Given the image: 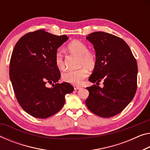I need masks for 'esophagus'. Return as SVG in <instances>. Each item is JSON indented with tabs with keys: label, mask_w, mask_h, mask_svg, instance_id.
Wrapping results in <instances>:
<instances>
[{
	"label": "esophagus",
	"mask_w": 150,
	"mask_h": 150,
	"mask_svg": "<svg viewBox=\"0 0 150 150\" xmlns=\"http://www.w3.org/2000/svg\"><path fill=\"white\" fill-rule=\"evenodd\" d=\"M81 89V87H79V86H74V89L75 90H78V89Z\"/></svg>",
	"instance_id": "obj_1"
}]
</instances>
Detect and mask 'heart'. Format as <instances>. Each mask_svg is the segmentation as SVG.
<instances>
[{"label": "heart", "instance_id": "b5f03b06", "mask_svg": "<svg viewBox=\"0 0 150 150\" xmlns=\"http://www.w3.org/2000/svg\"><path fill=\"white\" fill-rule=\"evenodd\" d=\"M67 49L71 53L79 56V66L83 67L78 70L68 71L62 75V79L69 83L79 85L88 76V68L92 69L96 65L97 58L94 53L89 51L87 45L83 42L75 40L68 45ZM54 63L57 67L63 70L65 69V62L61 52L57 51L54 55Z\"/></svg>", "mask_w": 150, "mask_h": 150}]
</instances>
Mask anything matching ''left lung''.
Returning a JSON list of instances; mask_svg holds the SVG:
<instances>
[{"instance_id": "obj_1", "label": "left lung", "mask_w": 150, "mask_h": 150, "mask_svg": "<svg viewBox=\"0 0 150 150\" xmlns=\"http://www.w3.org/2000/svg\"><path fill=\"white\" fill-rule=\"evenodd\" d=\"M86 39L93 45L97 58L89 81L96 84L103 81V87H86L89 95L85 104L99 117H113L126 108L136 92V60L126 42L115 35L94 32Z\"/></svg>"}]
</instances>
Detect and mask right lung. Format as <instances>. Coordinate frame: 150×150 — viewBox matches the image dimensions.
Here are the masks:
<instances>
[{"label":"right lung","mask_w":150,"mask_h":150,"mask_svg":"<svg viewBox=\"0 0 150 150\" xmlns=\"http://www.w3.org/2000/svg\"><path fill=\"white\" fill-rule=\"evenodd\" d=\"M67 39L65 35L57 36L38 30L25 35L15 45L10 79L19 105L33 117L45 119L57 113L65 104V95L74 89L68 83H57L61 73L54 55ZM48 83L53 87H47Z\"/></svg>","instance_id":"obj_1"}]
</instances>
